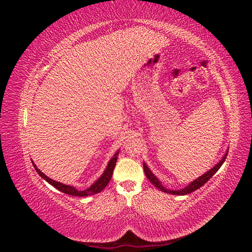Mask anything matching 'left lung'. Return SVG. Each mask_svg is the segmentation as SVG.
Returning <instances> with one entry per match:
<instances>
[{"mask_svg":"<svg viewBox=\"0 0 252 252\" xmlns=\"http://www.w3.org/2000/svg\"><path fill=\"white\" fill-rule=\"evenodd\" d=\"M227 154H228V151H226V154H225V156L223 157V158L220 159V161L215 167H212V168H211L210 170H208L207 172L204 173L203 175H201V177H199L196 180H194L193 182L190 183V184H189L188 186H186L185 188L180 189V190H168V189H166V188L162 185V183L158 180V178L156 177V175L150 171V169L148 168L146 164L143 163V167H144V171H145V174H146L147 179H148V180L152 183V184H154L158 189L161 190V191L166 192V193H170V194H175V195H185V194H188V193H191V192L195 191L196 189L201 188V187L205 184V183H207V182L209 181V179L212 178V175L215 174V173L220 169V167L223 165V163L225 162V159H226Z\"/></svg>","mask_w":252,"mask_h":252,"instance_id":"8db88e82","label":"left lung"}]
</instances>
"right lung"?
<instances>
[{
    "label": "right lung",
    "mask_w": 252,
    "mask_h": 252,
    "mask_svg": "<svg viewBox=\"0 0 252 252\" xmlns=\"http://www.w3.org/2000/svg\"><path fill=\"white\" fill-rule=\"evenodd\" d=\"M118 156H119V151L116 152V155H114L112 157V158L108 162V165H107V167H106V169H105V171L103 172L101 177L98 178L89 188H87L85 190H78V189H75L73 186L65 185V184H63V183H60V182L52 180V179L48 178L47 175H45L39 168H37L33 162H32V165L34 167V169L36 170V172L40 174L41 178H43L45 181L48 182L49 184L52 185L53 187H56L58 190H60V191H62L66 194L73 195V196H87V195H91V194H95V193L101 192L102 190L108 185V183L110 182V179L112 177V172H113L114 167H116Z\"/></svg>",
    "instance_id": "1"
}]
</instances>
